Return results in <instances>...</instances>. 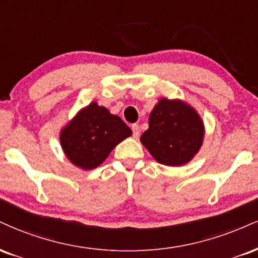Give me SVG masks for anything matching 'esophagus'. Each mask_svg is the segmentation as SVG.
Returning <instances> with one entry per match:
<instances>
[{"instance_id":"esophagus-1","label":"esophagus","mask_w":258,"mask_h":258,"mask_svg":"<svg viewBox=\"0 0 258 258\" xmlns=\"http://www.w3.org/2000/svg\"><path fill=\"white\" fill-rule=\"evenodd\" d=\"M131 128H132L133 137L138 138V137H139V126L137 125V123H133V125L131 126Z\"/></svg>"}]
</instances>
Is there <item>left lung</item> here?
Segmentation results:
<instances>
[{
	"mask_svg": "<svg viewBox=\"0 0 258 258\" xmlns=\"http://www.w3.org/2000/svg\"><path fill=\"white\" fill-rule=\"evenodd\" d=\"M203 136V121L194 108L162 98L151 111L141 142L157 162L182 166L198 153Z\"/></svg>",
	"mask_w": 258,
	"mask_h": 258,
	"instance_id": "obj_1",
	"label": "left lung"
}]
</instances>
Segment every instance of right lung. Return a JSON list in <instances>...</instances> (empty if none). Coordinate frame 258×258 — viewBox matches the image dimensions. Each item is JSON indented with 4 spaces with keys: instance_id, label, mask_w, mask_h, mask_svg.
<instances>
[{
    "instance_id": "1",
    "label": "right lung",
    "mask_w": 258,
    "mask_h": 258,
    "mask_svg": "<svg viewBox=\"0 0 258 258\" xmlns=\"http://www.w3.org/2000/svg\"><path fill=\"white\" fill-rule=\"evenodd\" d=\"M131 135L119 116L97 103H90L62 130L60 142L71 162L83 169H94Z\"/></svg>"
}]
</instances>
